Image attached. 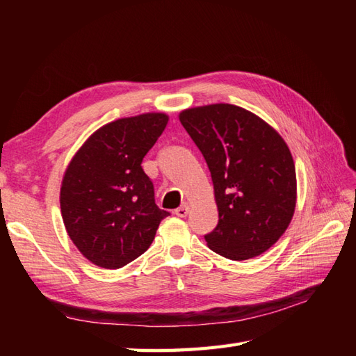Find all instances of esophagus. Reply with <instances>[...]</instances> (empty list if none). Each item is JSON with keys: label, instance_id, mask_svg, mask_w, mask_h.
<instances>
[{"label": "esophagus", "instance_id": "obj_1", "mask_svg": "<svg viewBox=\"0 0 356 356\" xmlns=\"http://www.w3.org/2000/svg\"><path fill=\"white\" fill-rule=\"evenodd\" d=\"M188 213H190V208H188L186 205H182V207H179L177 209H174V214H176L177 217H186Z\"/></svg>", "mask_w": 356, "mask_h": 356}]
</instances>
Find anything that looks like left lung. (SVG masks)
<instances>
[{
    "instance_id": "obj_1",
    "label": "left lung",
    "mask_w": 356,
    "mask_h": 356,
    "mask_svg": "<svg viewBox=\"0 0 356 356\" xmlns=\"http://www.w3.org/2000/svg\"><path fill=\"white\" fill-rule=\"evenodd\" d=\"M213 179L218 223L208 246L229 260L263 254L283 236L297 202L292 154L274 128L254 113L213 104L180 113Z\"/></svg>"
}]
</instances>
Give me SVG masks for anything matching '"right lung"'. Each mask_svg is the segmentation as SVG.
Masks as SVG:
<instances>
[{"mask_svg": "<svg viewBox=\"0 0 356 356\" xmlns=\"http://www.w3.org/2000/svg\"><path fill=\"white\" fill-rule=\"evenodd\" d=\"M163 113L118 119L95 131L67 168L61 213L72 241L96 266L119 269L153 243L162 218L142 161L161 138Z\"/></svg>", "mask_w": 356, "mask_h": 356, "instance_id": "1", "label": "right lung"}]
</instances>
